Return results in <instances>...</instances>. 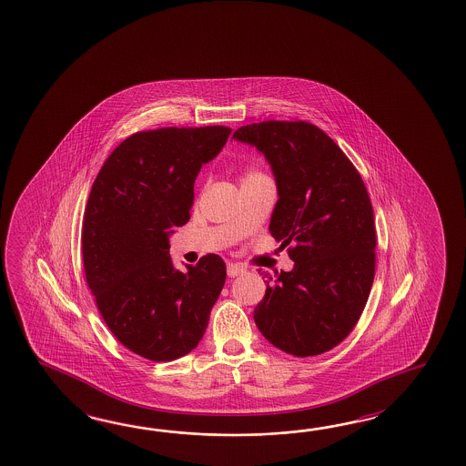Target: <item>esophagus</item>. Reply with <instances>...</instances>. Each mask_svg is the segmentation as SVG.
Returning a JSON list of instances; mask_svg holds the SVG:
<instances>
[{"label": "esophagus", "mask_w": 466, "mask_h": 466, "mask_svg": "<svg viewBox=\"0 0 466 466\" xmlns=\"http://www.w3.org/2000/svg\"><path fill=\"white\" fill-rule=\"evenodd\" d=\"M244 272H246V269L242 266H238V264H228V278H238V276L244 274Z\"/></svg>", "instance_id": "34e87169"}]
</instances>
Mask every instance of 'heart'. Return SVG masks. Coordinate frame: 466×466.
I'll return each instance as SVG.
<instances>
[{
  "mask_svg": "<svg viewBox=\"0 0 466 466\" xmlns=\"http://www.w3.org/2000/svg\"><path fill=\"white\" fill-rule=\"evenodd\" d=\"M254 176H258V172H256V170H250V172H248V174H246V178H248V177H254Z\"/></svg>",
  "mask_w": 466,
  "mask_h": 466,
  "instance_id": "heart-1",
  "label": "heart"
}]
</instances>
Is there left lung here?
I'll return each mask as SVG.
<instances>
[{
  "label": "left lung",
  "mask_w": 466,
  "mask_h": 466,
  "mask_svg": "<svg viewBox=\"0 0 466 466\" xmlns=\"http://www.w3.org/2000/svg\"><path fill=\"white\" fill-rule=\"evenodd\" d=\"M238 142L269 162L279 200L269 232L294 268L264 274L254 309L262 336L298 358L329 351L352 331L374 279L376 228L361 176L334 140L308 122L244 125Z\"/></svg>",
  "instance_id": "left-lung-1"
}]
</instances>
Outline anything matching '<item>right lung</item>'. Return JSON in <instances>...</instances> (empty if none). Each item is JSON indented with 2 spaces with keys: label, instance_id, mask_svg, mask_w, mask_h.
I'll use <instances>...</instances> for the list:
<instances>
[{
  "label": "right lung",
  "instance_id": "add662e5",
  "mask_svg": "<svg viewBox=\"0 0 466 466\" xmlns=\"http://www.w3.org/2000/svg\"><path fill=\"white\" fill-rule=\"evenodd\" d=\"M228 127L130 135L95 178L82 228L88 288L115 338L150 361H174L202 339L226 282L208 254L174 268L168 238L188 222L194 184L228 142Z\"/></svg>",
  "mask_w": 466,
  "mask_h": 466
}]
</instances>
